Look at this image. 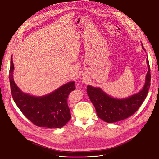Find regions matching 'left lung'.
<instances>
[{
    "mask_svg": "<svg viewBox=\"0 0 159 159\" xmlns=\"http://www.w3.org/2000/svg\"><path fill=\"white\" fill-rule=\"evenodd\" d=\"M141 46L143 50L145 51L142 44ZM147 63L148 70L143 89L139 93L126 98H115L107 94L99 88L88 85V96L94 106L99 119L108 123L119 122L131 116L138 110L146 98L150 86V68L148 56Z\"/></svg>",
    "mask_w": 159,
    "mask_h": 159,
    "instance_id": "1",
    "label": "left lung"
}]
</instances>
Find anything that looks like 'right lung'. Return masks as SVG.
<instances>
[{"label":"right lung","instance_id":"obj_1","mask_svg":"<svg viewBox=\"0 0 159 159\" xmlns=\"http://www.w3.org/2000/svg\"><path fill=\"white\" fill-rule=\"evenodd\" d=\"M14 69L11 56L9 70L11 94L14 102L25 116L39 127H63L71 119L67 98L75 89V82H69L48 94L35 96L23 93L16 85L13 79Z\"/></svg>","mask_w":159,"mask_h":159}]
</instances>
